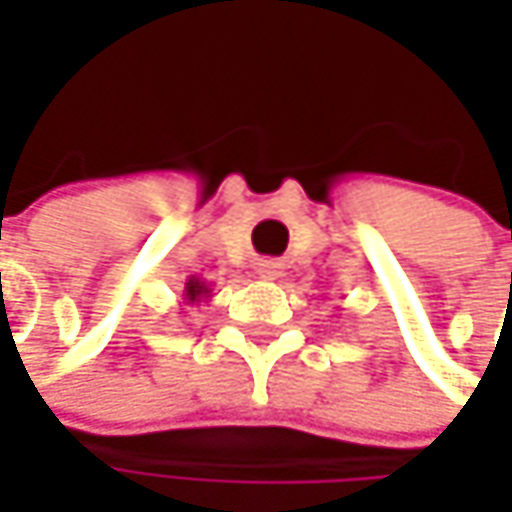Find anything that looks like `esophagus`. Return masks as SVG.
<instances>
[{"label": "esophagus", "instance_id": "obj_1", "mask_svg": "<svg viewBox=\"0 0 512 512\" xmlns=\"http://www.w3.org/2000/svg\"><path fill=\"white\" fill-rule=\"evenodd\" d=\"M256 273H259V279H279L282 276V265L273 262V259H265V262H259Z\"/></svg>", "mask_w": 512, "mask_h": 512}]
</instances>
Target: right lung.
Segmentation results:
<instances>
[{"label":"right lung","mask_w":512,"mask_h":512,"mask_svg":"<svg viewBox=\"0 0 512 512\" xmlns=\"http://www.w3.org/2000/svg\"><path fill=\"white\" fill-rule=\"evenodd\" d=\"M207 296H213V293H210V285L202 282V279H196V276H190V279L185 282V290H182L185 305H199V302H207Z\"/></svg>","instance_id":"right-lung-1"}]
</instances>
